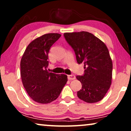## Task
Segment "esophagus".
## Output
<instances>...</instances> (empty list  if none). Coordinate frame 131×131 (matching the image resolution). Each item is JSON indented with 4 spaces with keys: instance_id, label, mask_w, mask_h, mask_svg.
I'll use <instances>...</instances> for the list:
<instances>
[{
    "instance_id": "1",
    "label": "esophagus",
    "mask_w": 131,
    "mask_h": 131,
    "mask_svg": "<svg viewBox=\"0 0 131 131\" xmlns=\"http://www.w3.org/2000/svg\"><path fill=\"white\" fill-rule=\"evenodd\" d=\"M68 79L69 80H74L76 79V76L74 74H71V75H68Z\"/></svg>"
}]
</instances>
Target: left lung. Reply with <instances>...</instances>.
Returning a JSON list of instances; mask_svg holds the SVG:
<instances>
[{"label": "left lung", "mask_w": 131, "mask_h": 131, "mask_svg": "<svg viewBox=\"0 0 131 131\" xmlns=\"http://www.w3.org/2000/svg\"><path fill=\"white\" fill-rule=\"evenodd\" d=\"M64 36L74 50L78 63L85 67L83 76H76L82 83L78 96L88 103L101 101L112 84L113 63L108 48L87 31L65 33Z\"/></svg>", "instance_id": "1"}]
</instances>
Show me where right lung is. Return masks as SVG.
Segmentation results:
<instances>
[{
	"label": "right lung",
	"instance_id": "1",
	"mask_svg": "<svg viewBox=\"0 0 131 131\" xmlns=\"http://www.w3.org/2000/svg\"><path fill=\"white\" fill-rule=\"evenodd\" d=\"M61 36L48 33L33 40L21 60V78L25 89L33 101L48 104L58 97L67 82V76L50 73L48 67L50 48Z\"/></svg>",
	"mask_w": 131,
	"mask_h": 131
}]
</instances>
